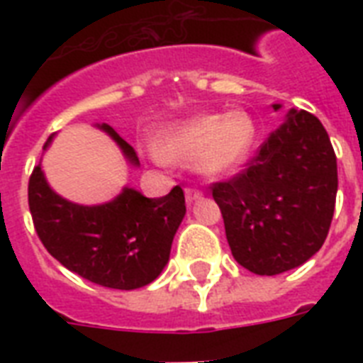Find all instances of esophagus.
<instances>
[{
  "label": "esophagus",
  "mask_w": 363,
  "mask_h": 363,
  "mask_svg": "<svg viewBox=\"0 0 363 363\" xmlns=\"http://www.w3.org/2000/svg\"><path fill=\"white\" fill-rule=\"evenodd\" d=\"M184 196H186L188 203H192V201H196V199L201 198V196H203V192H201V190L196 186H186L184 188Z\"/></svg>",
  "instance_id": "34e87169"
}]
</instances>
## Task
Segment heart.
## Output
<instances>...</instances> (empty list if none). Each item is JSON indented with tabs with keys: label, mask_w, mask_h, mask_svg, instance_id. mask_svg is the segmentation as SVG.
I'll use <instances>...</instances> for the list:
<instances>
[{
	"label": "heart",
	"mask_w": 363,
	"mask_h": 363,
	"mask_svg": "<svg viewBox=\"0 0 363 363\" xmlns=\"http://www.w3.org/2000/svg\"><path fill=\"white\" fill-rule=\"evenodd\" d=\"M256 139V124L245 111L226 115H201L162 133L160 145H150V156L160 164L169 160L194 162L207 175L230 173L247 160Z\"/></svg>",
	"instance_id": "heart-1"
}]
</instances>
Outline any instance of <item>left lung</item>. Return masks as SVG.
<instances>
[{
    "mask_svg": "<svg viewBox=\"0 0 363 363\" xmlns=\"http://www.w3.org/2000/svg\"><path fill=\"white\" fill-rule=\"evenodd\" d=\"M211 192L245 269L279 275L305 264L326 241L335 209L337 158L328 131L315 115L292 109L247 167Z\"/></svg>",
    "mask_w": 363,
    "mask_h": 363,
    "instance_id": "1",
    "label": "left lung"
}]
</instances>
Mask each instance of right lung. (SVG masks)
Masks as SVG:
<instances>
[{
  "mask_svg": "<svg viewBox=\"0 0 363 363\" xmlns=\"http://www.w3.org/2000/svg\"><path fill=\"white\" fill-rule=\"evenodd\" d=\"M101 128L121 145L131 164H139L131 145L111 125ZM28 203L37 235L60 264L86 281L116 290L147 286L162 273L186 213L181 186L164 198H145L125 188L111 203H71L48 188L39 165L28 182Z\"/></svg>",
  "mask_w": 363,
  "mask_h": 363,
  "instance_id": "add662e5",
  "label": "right lung"
}]
</instances>
